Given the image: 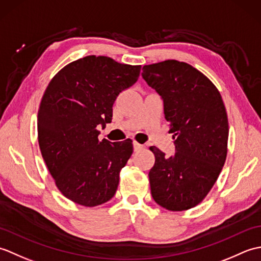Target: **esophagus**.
<instances>
[{"instance_id":"34e87169","label":"esophagus","mask_w":261,"mask_h":261,"mask_svg":"<svg viewBox=\"0 0 261 261\" xmlns=\"http://www.w3.org/2000/svg\"><path fill=\"white\" fill-rule=\"evenodd\" d=\"M142 148H143V146L140 145L139 142H137V141L134 142V149H135V151H139V150H141Z\"/></svg>"}]
</instances>
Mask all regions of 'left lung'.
<instances>
[{
  "instance_id": "obj_1",
  "label": "left lung",
  "mask_w": 261,
  "mask_h": 261,
  "mask_svg": "<svg viewBox=\"0 0 261 261\" xmlns=\"http://www.w3.org/2000/svg\"><path fill=\"white\" fill-rule=\"evenodd\" d=\"M142 79L164 101L165 118L174 134L170 157L150 147L151 195L160 206L185 211L207 195L223 168L229 123L218 88L201 71L178 60L146 65Z\"/></svg>"
}]
</instances>
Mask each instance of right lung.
<instances>
[{
	"mask_svg": "<svg viewBox=\"0 0 261 261\" xmlns=\"http://www.w3.org/2000/svg\"><path fill=\"white\" fill-rule=\"evenodd\" d=\"M141 66L86 56L65 66L47 86L38 111V141L58 190L83 206L110 201L120 171L134 152L132 140H98L112 121L114 101L138 81Z\"/></svg>",
	"mask_w": 261,
	"mask_h": 261,
	"instance_id": "add662e5",
	"label": "right lung"
}]
</instances>
